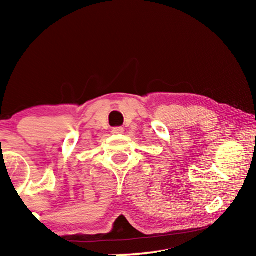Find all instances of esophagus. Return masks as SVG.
<instances>
[{
    "label": "esophagus",
    "instance_id": "1",
    "mask_svg": "<svg viewBox=\"0 0 256 256\" xmlns=\"http://www.w3.org/2000/svg\"><path fill=\"white\" fill-rule=\"evenodd\" d=\"M124 132V127H114L112 129V132H113V134H122Z\"/></svg>",
    "mask_w": 256,
    "mask_h": 256
}]
</instances>
